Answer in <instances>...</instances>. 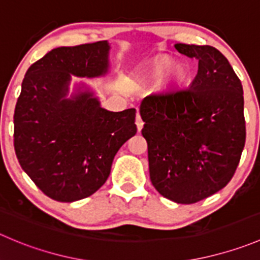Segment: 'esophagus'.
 I'll list each match as a JSON object with an SVG mask.
<instances>
[{"label": "esophagus", "mask_w": 260, "mask_h": 260, "mask_svg": "<svg viewBox=\"0 0 260 260\" xmlns=\"http://www.w3.org/2000/svg\"><path fill=\"white\" fill-rule=\"evenodd\" d=\"M136 125H137V129H138V132H140L143 127V122H142V119H141L140 113H137V117H136Z\"/></svg>", "instance_id": "esophagus-1"}]
</instances>
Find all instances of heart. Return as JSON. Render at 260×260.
<instances>
[{
	"label": "heart",
	"instance_id": "heart-1",
	"mask_svg": "<svg viewBox=\"0 0 260 260\" xmlns=\"http://www.w3.org/2000/svg\"><path fill=\"white\" fill-rule=\"evenodd\" d=\"M171 71V84L180 85L189 77V71L184 64L175 66V60L169 55H161L151 62L145 81L147 84H157Z\"/></svg>",
	"mask_w": 260,
	"mask_h": 260
}]
</instances>
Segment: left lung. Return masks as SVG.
<instances>
[{
    "instance_id": "left-lung-1",
    "label": "left lung",
    "mask_w": 260,
    "mask_h": 260,
    "mask_svg": "<svg viewBox=\"0 0 260 260\" xmlns=\"http://www.w3.org/2000/svg\"><path fill=\"white\" fill-rule=\"evenodd\" d=\"M198 59L185 90L158 92L141 102L150 179L168 200L190 205L231 180L245 145L243 86L225 55L211 45H174Z\"/></svg>"
}]
</instances>
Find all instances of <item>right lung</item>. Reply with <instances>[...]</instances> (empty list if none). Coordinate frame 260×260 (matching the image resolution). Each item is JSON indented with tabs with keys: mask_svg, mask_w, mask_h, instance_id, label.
Returning a JSON list of instances; mask_svg holds the SVG:
<instances>
[{
	"mask_svg": "<svg viewBox=\"0 0 260 260\" xmlns=\"http://www.w3.org/2000/svg\"><path fill=\"white\" fill-rule=\"evenodd\" d=\"M108 40L59 47L31 64L14 114V146L22 170L52 200L75 202L107 181L123 143L136 135V109L110 112L85 82L109 74Z\"/></svg>",
	"mask_w": 260,
	"mask_h": 260,
	"instance_id": "obj_1",
	"label": "right lung"
}]
</instances>
